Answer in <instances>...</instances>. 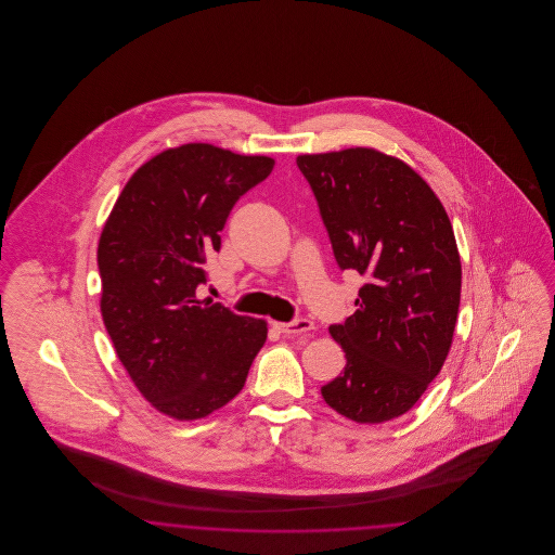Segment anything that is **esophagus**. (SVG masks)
<instances>
[{"label": "esophagus", "mask_w": 555, "mask_h": 555, "mask_svg": "<svg viewBox=\"0 0 555 555\" xmlns=\"http://www.w3.org/2000/svg\"><path fill=\"white\" fill-rule=\"evenodd\" d=\"M272 326L283 335H304L314 328V322L308 318H297L293 322H274Z\"/></svg>", "instance_id": "34e87169"}]
</instances>
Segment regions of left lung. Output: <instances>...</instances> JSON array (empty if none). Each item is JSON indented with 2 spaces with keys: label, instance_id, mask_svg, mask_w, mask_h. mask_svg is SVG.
Returning <instances> with one entry per match:
<instances>
[{
  "label": "left lung",
  "instance_id": "left-lung-1",
  "mask_svg": "<svg viewBox=\"0 0 555 555\" xmlns=\"http://www.w3.org/2000/svg\"><path fill=\"white\" fill-rule=\"evenodd\" d=\"M337 264L366 276L356 314L333 324L347 364L320 391L345 418L393 421L448 358L462 262L448 211L403 159L374 147L301 154Z\"/></svg>",
  "mask_w": 555,
  "mask_h": 555
}]
</instances>
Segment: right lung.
<instances>
[{
	"instance_id": "1",
	"label": "right lung",
	"mask_w": 555,
	"mask_h": 555,
	"mask_svg": "<svg viewBox=\"0 0 555 555\" xmlns=\"http://www.w3.org/2000/svg\"><path fill=\"white\" fill-rule=\"evenodd\" d=\"M272 168L210 143L170 147L134 170L107 216L100 310L134 387L164 416L199 421L227 405L264 345L266 320L197 287L235 202Z\"/></svg>"
}]
</instances>
